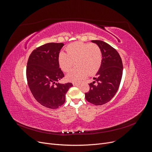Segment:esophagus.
<instances>
[{
    "label": "esophagus",
    "mask_w": 152,
    "mask_h": 152,
    "mask_svg": "<svg viewBox=\"0 0 152 152\" xmlns=\"http://www.w3.org/2000/svg\"><path fill=\"white\" fill-rule=\"evenodd\" d=\"M73 85L74 86H80L79 84H76V83H73Z\"/></svg>",
    "instance_id": "34e87169"
}]
</instances>
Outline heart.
Listing matches in <instances>:
<instances>
[{
  "label": "heart",
  "mask_w": 152,
  "mask_h": 152,
  "mask_svg": "<svg viewBox=\"0 0 152 152\" xmlns=\"http://www.w3.org/2000/svg\"><path fill=\"white\" fill-rule=\"evenodd\" d=\"M66 53L61 52L58 63L61 70L67 72L76 63V68L66 75V79L78 83L89 75H93L99 69L102 62V50L97 44L77 42L68 45Z\"/></svg>",
  "instance_id": "1"
}]
</instances>
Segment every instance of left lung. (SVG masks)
Here are the masks:
<instances>
[{
	"mask_svg": "<svg viewBox=\"0 0 152 152\" xmlns=\"http://www.w3.org/2000/svg\"><path fill=\"white\" fill-rule=\"evenodd\" d=\"M102 50V62L93 81L89 84L90 89L85 94L87 102L102 105L109 102L117 92L120 86L123 65L122 59L117 50L102 40H92Z\"/></svg>",
	"mask_w": 152,
	"mask_h": 152,
	"instance_id": "8db88e82",
	"label": "left lung"
}]
</instances>
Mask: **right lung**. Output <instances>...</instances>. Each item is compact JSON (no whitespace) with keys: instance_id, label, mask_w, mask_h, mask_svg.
I'll return each mask as SVG.
<instances>
[{"instance_id":"obj_1","label":"right lung","mask_w":152,"mask_h":152,"mask_svg":"<svg viewBox=\"0 0 152 152\" xmlns=\"http://www.w3.org/2000/svg\"><path fill=\"white\" fill-rule=\"evenodd\" d=\"M63 43H48L34 50L26 66V79L31 93L42 106L51 109L65 102L66 94L72 83L57 82L64 77L59 68L58 56Z\"/></svg>"}]
</instances>
